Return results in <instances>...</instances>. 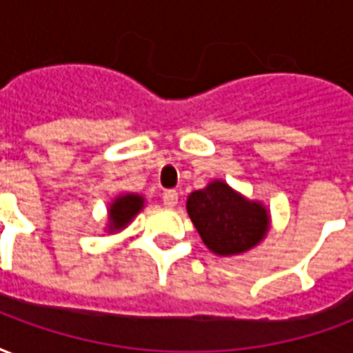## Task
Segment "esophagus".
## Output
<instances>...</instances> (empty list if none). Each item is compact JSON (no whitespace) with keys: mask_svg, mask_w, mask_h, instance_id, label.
Segmentation results:
<instances>
[{"mask_svg":"<svg viewBox=\"0 0 353 353\" xmlns=\"http://www.w3.org/2000/svg\"><path fill=\"white\" fill-rule=\"evenodd\" d=\"M177 192L176 191H166L162 194V202H164V206L166 208H176L177 206Z\"/></svg>","mask_w":353,"mask_h":353,"instance_id":"34e87169","label":"esophagus"}]
</instances>
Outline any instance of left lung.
Segmentation results:
<instances>
[{
    "instance_id": "obj_1",
    "label": "left lung",
    "mask_w": 353,
    "mask_h": 353,
    "mask_svg": "<svg viewBox=\"0 0 353 353\" xmlns=\"http://www.w3.org/2000/svg\"><path fill=\"white\" fill-rule=\"evenodd\" d=\"M187 214L208 250L219 257L242 255L259 245L270 230V212L227 181L214 179L187 199Z\"/></svg>"
}]
</instances>
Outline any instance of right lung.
<instances>
[{"instance_id":"add662e5","label":"right lung","mask_w":353,"mask_h":353,"mask_svg":"<svg viewBox=\"0 0 353 353\" xmlns=\"http://www.w3.org/2000/svg\"><path fill=\"white\" fill-rule=\"evenodd\" d=\"M143 206H145V199L138 192H123V194L115 196L108 206L105 232L113 234V232H121L123 229H126L132 219L143 210Z\"/></svg>"}]
</instances>
